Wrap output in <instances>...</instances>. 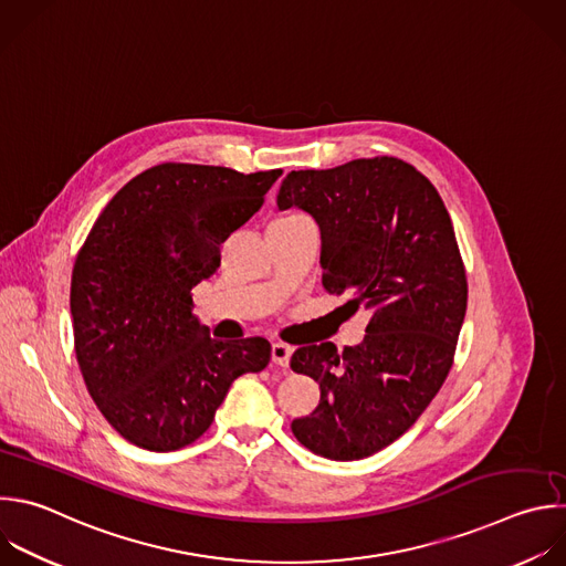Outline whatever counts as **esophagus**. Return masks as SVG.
Returning a JSON list of instances; mask_svg holds the SVG:
<instances>
[{
  "label": "esophagus",
  "instance_id": "1",
  "mask_svg": "<svg viewBox=\"0 0 566 566\" xmlns=\"http://www.w3.org/2000/svg\"><path fill=\"white\" fill-rule=\"evenodd\" d=\"M291 353H293V346L284 344V342H273L271 346V357H273V364L277 366H289V359H291Z\"/></svg>",
  "mask_w": 566,
  "mask_h": 566
}]
</instances>
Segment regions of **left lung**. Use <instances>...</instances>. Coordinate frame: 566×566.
<instances>
[{
  "label": "left lung",
  "instance_id": "1",
  "mask_svg": "<svg viewBox=\"0 0 566 566\" xmlns=\"http://www.w3.org/2000/svg\"><path fill=\"white\" fill-rule=\"evenodd\" d=\"M277 209L319 227L322 284L370 311L366 335L342 353L300 346L291 368L319 385V405L291 424L328 460H361L396 442L447 380L467 313V275L436 186L398 157L291 170Z\"/></svg>",
  "mask_w": 566,
  "mask_h": 566
}]
</instances>
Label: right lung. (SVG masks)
Wrapping results in <instances>:
<instances>
[{"label": "right lung", "instance_id": "right-lung-1", "mask_svg": "<svg viewBox=\"0 0 566 566\" xmlns=\"http://www.w3.org/2000/svg\"><path fill=\"white\" fill-rule=\"evenodd\" d=\"M280 168L159 164L122 186L73 269L75 353L102 416L130 444L177 451L213 422L229 387L271 359L264 337L213 339L193 286L262 207Z\"/></svg>", "mask_w": 566, "mask_h": 566}]
</instances>
